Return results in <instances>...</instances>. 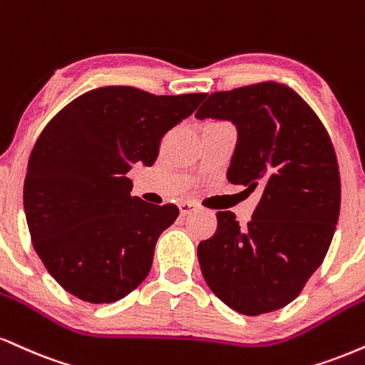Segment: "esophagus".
I'll use <instances>...</instances> for the list:
<instances>
[{
	"label": "esophagus",
	"instance_id": "34e87169",
	"mask_svg": "<svg viewBox=\"0 0 365 365\" xmlns=\"http://www.w3.org/2000/svg\"><path fill=\"white\" fill-rule=\"evenodd\" d=\"M178 209H180V216H187V214L194 212L197 205L192 204V202H182V204H178Z\"/></svg>",
	"mask_w": 365,
	"mask_h": 365
}]
</instances>
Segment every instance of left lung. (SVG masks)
I'll list each match as a JSON object with an SVG mask.
<instances>
[{"label":"left lung","instance_id":"left-lung-1","mask_svg":"<svg viewBox=\"0 0 365 365\" xmlns=\"http://www.w3.org/2000/svg\"><path fill=\"white\" fill-rule=\"evenodd\" d=\"M195 117L230 120L238 140L227 180L260 188L252 221L230 210L197 248L205 282L231 309L258 316L296 299L324 260L340 214V171L318 115L279 83L217 91Z\"/></svg>","mask_w":365,"mask_h":365}]
</instances>
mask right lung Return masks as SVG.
Masks as SVG:
<instances>
[{
    "label": "right lung",
    "instance_id": "add662e5",
    "mask_svg": "<svg viewBox=\"0 0 365 365\" xmlns=\"http://www.w3.org/2000/svg\"><path fill=\"white\" fill-rule=\"evenodd\" d=\"M205 96L98 88L66 105L38 135L24 185L29 231L49 274L78 299L118 301L146 279L178 207L133 197L125 175L155 163L161 138Z\"/></svg>",
    "mask_w": 365,
    "mask_h": 365
}]
</instances>
